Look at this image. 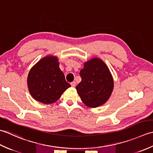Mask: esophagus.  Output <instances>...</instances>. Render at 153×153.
<instances>
[{
  "instance_id": "obj_1",
  "label": "esophagus",
  "mask_w": 153,
  "mask_h": 153,
  "mask_svg": "<svg viewBox=\"0 0 153 153\" xmlns=\"http://www.w3.org/2000/svg\"><path fill=\"white\" fill-rule=\"evenodd\" d=\"M71 86L73 87V88H74V87H75V86H76V82H75V81H73V82L71 83Z\"/></svg>"
}]
</instances>
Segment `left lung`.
Returning a JSON list of instances; mask_svg holds the SVG:
<instances>
[{
  "instance_id": "left-lung-1",
  "label": "left lung",
  "mask_w": 153,
  "mask_h": 153,
  "mask_svg": "<svg viewBox=\"0 0 153 153\" xmlns=\"http://www.w3.org/2000/svg\"><path fill=\"white\" fill-rule=\"evenodd\" d=\"M80 76L82 80L76 89L84 104L90 108L105 104L114 88L113 78L106 65L93 58L84 65Z\"/></svg>"
}]
</instances>
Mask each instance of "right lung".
Masks as SVG:
<instances>
[{"mask_svg": "<svg viewBox=\"0 0 153 153\" xmlns=\"http://www.w3.org/2000/svg\"><path fill=\"white\" fill-rule=\"evenodd\" d=\"M32 97L43 104H52L61 97L70 84L65 80L56 57H45L33 66L27 76Z\"/></svg>", "mask_w": 153, "mask_h": 153, "instance_id": "add662e5", "label": "right lung"}]
</instances>
